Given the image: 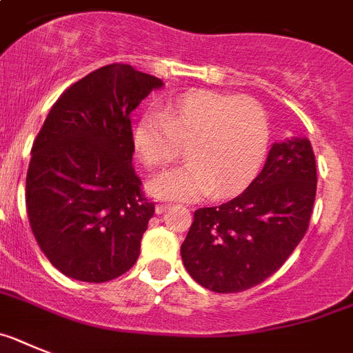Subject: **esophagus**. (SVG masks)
Segmentation results:
<instances>
[{"label":"esophagus","mask_w":353,"mask_h":353,"mask_svg":"<svg viewBox=\"0 0 353 353\" xmlns=\"http://www.w3.org/2000/svg\"><path fill=\"white\" fill-rule=\"evenodd\" d=\"M168 208H170V204H168V202H159V204H156V213H158V214L165 213Z\"/></svg>","instance_id":"34e87169"}]
</instances>
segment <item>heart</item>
I'll use <instances>...</instances> for the list:
<instances>
[{
	"label": "heart",
	"instance_id": "heart-1",
	"mask_svg": "<svg viewBox=\"0 0 353 353\" xmlns=\"http://www.w3.org/2000/svg\"><path fill=\"white\" fill-rule=\"evenodd\" d=\"M185 143L188 163L152 177L149 192L174 201H195L210 192L225 197L259 172L270 143L268 115L252 97L192 90L134 125V152L147 167L174 161Z\"/></svg>",
	"mask_w": 353,
	"mask_h": 353
}]
</instances>
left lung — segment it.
Listing matches in <instances>:
<instances>
[{
    "mask_svg": "<svg viewBox=\"0 0 353 353\" xmlns=\"http://www.w3.org/2000/svg\"><path fill=\"white\" fill-rule=\"evenodd\" d=\"M316 163L305 137L275 142L259 176L225 204L201 208L181 245L188 274L216 293L261 284L304 238L316 197Z\"/></svg>",
    "mask_w": 353,
    "mask_h": 353,
    "instance_id": "8db88e82",
    "label": "left lung"
}]
</instances>
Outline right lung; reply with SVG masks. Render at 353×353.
<instances>
[{
  "mask_svg": "<svg viewBox=\"0 0 353 353\" xmlns=\"http://www.w3.org/2000/svg\"><path fill=\"white\" fill-rule=\"evenodd\" d=\"M154 76L128 63L94 70L63 92L32 147L26 210L51 265L83 283L125 274L154 214L133 168L131 112Z\"/></svg>",
  "mask_w": 353,
  "mask_h": 353,
  "instance_id": "add662e5",
  "label": "right lung"
}]
</instances>
